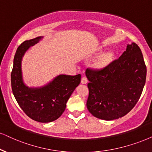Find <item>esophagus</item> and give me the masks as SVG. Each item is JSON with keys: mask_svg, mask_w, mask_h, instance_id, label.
Returning a JSON list of instances; mask_svg holds the SVG:
<instances>
[{"mask_svg": "<svg viewBox=\"0 0 152 152\" xmlns=\"http://www.w3.org/2000/svg\"><path fill=\"white\" fill-rule=\"evenodd\" d=\"M88 78L86 77V76H83V77L82 78H81V83L82 84H86L88 83Z\"/></svg>", "mask_w": 152, "mask_h": 152, "instance_id": "esophagus-1", "label": "esophagus"}]
</instances>
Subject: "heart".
Returning a JSON list of instances; mask_svg holds the SVG:
<instances>
[{
	"label": "heart",
	"mask_w": 152,
	"mask_h": 152,
	"mask_svg": "<svg viewBox=\"0 0 152 152\" xmlns=\"http://www.w3.org/2000/svg\"><path fill=\"white\" fill-rule=\"evenodd\" d=\"M113 53L111 52H107L102 54L98 57L97 61L95 62V67L99 69H102L104 67L107 66L112 59Z\"/></svg>",
	"instance_id": "b5f03b06"
}]
</instances>
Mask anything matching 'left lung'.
<instances>
[{
  "label": "left lung",
  "mask_w": 152,
  "mask_h": 152,
  "mask_svg": "<svg viewBox=\"0 0 152 152\" xmlns=\"http://www.w3.org/2000/svg\"><path fill=\"white\" fill-rule=\"evenodd\" d=\"M87 108L96 118L111 121L124 116L139 100L147 75L141 50L128 44L118 59L99 70L87 69Z\"/></svg>",
  "instance_id": "obj_1"
}]
</instances>
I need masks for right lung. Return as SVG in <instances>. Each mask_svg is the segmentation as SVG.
<instances>
[{
  "instance_id": "obj_1",
  "label": "right lung",
  "mask_w": 152,
  "mask_h": 152,
  "mask_svg": "<svg viewBox=\"0 0 152 152\" xmlns=\"http://www.w3.org/2000/svg\"><path fill=\"white\" fill-rule=\"evenodd\" d=\"M38 36L25 41L17 48L11 73L13 95L21 109L36 121L49 123L59 118L66 109V102L80 83V74L68 76L61 74L48 84L41 88H28L22 78V59L31 46L43 38Z\"/></svg>"
}]
</instances>
